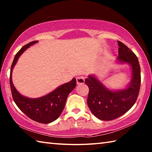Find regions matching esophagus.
I'll use <instances>...</instances> for the list:
<instances>
[{"label":"esophagus","mask_w":152,"mask_h":152,"mask_svg":"<svg viewBox=\"0 0 152 152\" xmlns=\"http://www.w3.org/2000/svg\"><path fill=\"white\" fill-rule=\"evenodd\" d=\"M84 82H85V80L84 76H78L76 78L77 84H82L84 83Z\"/></svg>","instance_id":"34e87169"}]
</instances>
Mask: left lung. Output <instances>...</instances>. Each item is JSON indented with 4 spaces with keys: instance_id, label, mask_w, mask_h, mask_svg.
I'll return each mask as SVG.
<instances>
[{
    "instance_id": "left-lung-1",
    "label": "left lung",
    "mask_w": 152,
    "mask_h": 152,
    "mask_svg": "<svg viewBox=\"0 0 152 152\" xmlns=\"http://www.w3.org/2000/svg\"><path fill=\"white\" fill-rule=\"evenodd\" d=\"M119 63L132 66V78L125 89L110 91L94 75H89L85 83L89 88L87 104L95 117L111 121L127 113L137 100L141 85V70L137 57L127 46L118 41Z\"/></svg>"
}]
</instances>
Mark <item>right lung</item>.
I'll return each instance as SVG.
<instances>
[{"label":"right lung","instance_id":"obj_1","mask_svg":"<svg viewBox=\"0 0 152 152\" xmlns=\"http://www.w3.org/2000/svg\"><path fill=\"white\" fill-rule=\"evenodd\" d=\"M37 42L38 41H33L24 45L15 55L11 68L10 86L12 99L19 109L31 119L46 124L54 121L60 117L65 107L67 97L76 87V80L73 78L70 82L62 84L50 93L39 98L30 99L20 94L12 82V69L20 56L31 45Z\"/></svg>","mask_w":152,"mask_h":152}]
</instances>
